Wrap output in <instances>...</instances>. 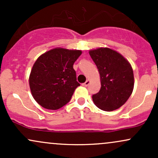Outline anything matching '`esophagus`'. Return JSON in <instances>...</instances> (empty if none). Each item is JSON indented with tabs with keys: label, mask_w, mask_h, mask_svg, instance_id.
I'll use <instances>...</instances> for the list:
<instances>
[{
	"label": "esophagus",
	"mask_w": 158,
	"mask_h": 158,
	"mask_svg": "<svg viewBox=\"0 0 158 158\" xmlns=\"http://www.w3.org/2000/svg\"><path fill=\"white\" fill-rule=\"evenodd\" d=\"M89 84H90V81H89V80H87V81H85V82L84 83V84H83V85H84V86H85V87H87Z\"/></svg>",
	"instance_id": "34e87169"
}]
</instances>
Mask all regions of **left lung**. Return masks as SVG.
Instances as JSON below:
<instances>
[{
	"label": "left lung",
	"mask_w": 158,
	"mask_h": 158,
	"mask_svg": "<svg viewBox=\"0 0 158 158\" xmlns=\"http://www.w3.org/2000/svg\"><path fill=\"white\" fill-rule=\"evenodd\" d=\"M97 65L101 80V88L92 96L99 109L112 111L126 103L134 89V73L130 63L115 50L100 48L90 50Z\"/></svg>",
	"instance_id": "left-lung-1"
}]
</instances>
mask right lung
<instances>
[{
    "label": "right lung",
    "mask_w": 158,
    "mask_h": 158,
    "mask_svg": "<svg viewBox=\"0 0 158 158\" xmlns=\"http://www.w3.org/2000/svg\"><path fill=\"white\" fill-rule=\"evenodd\" d=\"M81 54V50L58 48L38 58L29 83L32 97L40 106L57 110L69 102L80 85L73 65Z\"/></svg>",
    "instance_id": "obj_1"
}]
</instances>
